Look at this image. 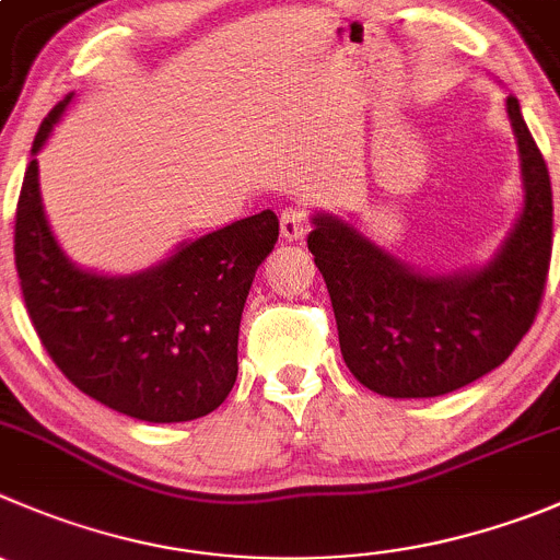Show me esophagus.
I'll return each mask as SVG.
<instances>
[{
  "instance_id": "esophagus-1",
  "label": "esophagus",
  "mask_w": 560,
  "mask_h": 560,
  "mask_svg": "<svg viewBox=\"0 0 560 560\" xmlns=\"http://www.w3.org/2000/svg\"><path fill=\"white\" fill-rule=\"evenodd\" d=\"M305 233H307L305 211L296 209V206H289V209L280 214V236H283L285 242H300Z\"/></svg>"
}]
</instances>
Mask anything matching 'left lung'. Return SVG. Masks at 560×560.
<instances>
[{
  "instance_id": "1",
  "label": "left lung",
  "mask_w": 560,
  "mask_h": 560,
  "mask_svg": "<svg viewBox=\"0 0 560 560\" xmlns=\"http://www.w3.org/2000/svg\"><path fill=\"white\" fill-rule=\"evenodd\" d=\"M523 211L492 258L425 271L332 214L311 217L313 253L338 324L340 354L360 385L387 398L454 393L509 360L539 311L552 253L547 164L514 95Z\"/></svg>"
}]
</instances>
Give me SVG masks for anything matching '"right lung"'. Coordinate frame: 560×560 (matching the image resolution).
Here are the masks:
<instances>
[{"instance_id":"add662e5","label":"right lung","mask_w":560,"mask_h":560,"mask_svg":"<svg viewBox=\"0 0 560 560\" xmlns=\"http://www.w3.org/2000/svg\"><path fill=\"white\" fill-rule=\"evenodd\" d=\"M71 101L37 129L15 209L26 313L57 369L104 407L148 423L203 418L236 382L244 302L280 222L269 209L244 217L135 275L82 269L51 233L35 159Z\"/></svg>"}]
</instances>
